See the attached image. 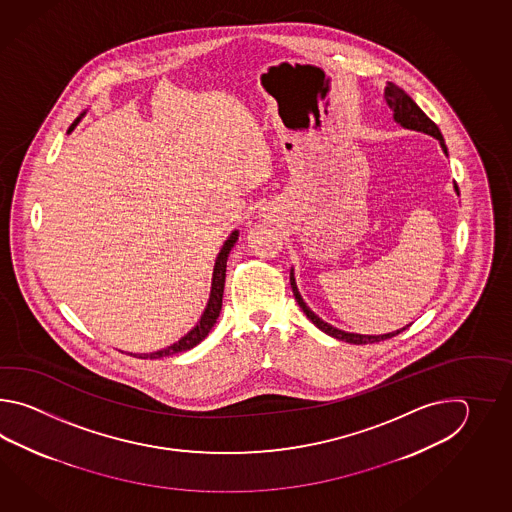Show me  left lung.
<instances>
[{"instance_id": "1", "label": "left lung", "mask_w": 512, "mask_h": 512, "mask_svg": "<svg viewBox=\"0 0 512 512\" xmlns=\"http://www.w3.org/2000/svg\"><path fill=\"white\" fill-rule=\"evenodd\" d=\"M384 97H386L388 106L393 109V119L397 120V122H399L401 126H404V128L423 131V133H428V135H434L435 139H439V142H441V148H443V152L446 153L445 139H443L441 131L437 128V124H435L434 120L430 119V117L426 115L423 109L419 108V106L415 104L410 95H406L403 89L399 86H395L393 82H388V84H386V89H384ZM291 287H293L296 302H298V305L302 307V311L307 315V318H309V320H311L318 329H322V331L327 333L329 337L344 340V342H349V344H373V342H381V340H386V338H392L395 337V335H399L401 331H404V329L408 327L406 326L403 327V329H397V331L388 333V335H357V333H346V331H340L337 327L329 326V324H326L324 320H320V318H318V316H316L315 313L305 305L304 300H302V296H300L298 289H296L293 272H291Z\"/></svg>"}]
</instances>
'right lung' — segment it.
Here are the masks:
<instances>
[{
	"instance_id": "1",
	"label": "right lung",
	"mask_w": 512,
	"mask_h": 512,
	"mask_svg": "<svg viewBox=\"0 0 512 512\" xmlns=\"http://www.w3.org/2000/svg\"><path fill=\"white\" fill-rule=\"evenodd\" d=\"M78 120L80 119L75 120V122L71 124L69 131H73V128L77 126ZM236 240H238V230H234V232L230 234L229 240L225 241L223 249L219 252L216 267H214L210 300H208L207 309H205V313L201 316L199 324H197L188 335H185V337L181 338L179 342L172 344V346L161 349V351H155V353L137 355V359H161V357H170V355H175V353H181V351H188V349L194 348L203 338L207 337L208 333H210V329L216 324L219 311H221V304H223V287H225V272H227V258H229L230 249L234 247ZM133 357H135V355H133Z\"/></svg>"
}]
</instances>
